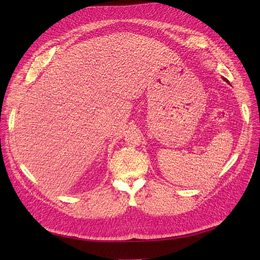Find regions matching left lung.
Wrapping results in <instances>:
<instances>
[{
	"mask_svg": "<svg viewBox=\"0 0 260 260\" xmlns=\"http://www.w3.org/2000/svg\"><path fill=\"white\" fill-rule=\"evenodd\" d=\"M223 79H224V81H226V82H228V83H229V80H226V79H225V78H223Z\"/></svg>",
	"mask_w": 260,
	"mask_h": 260,
	"instance_id": "8db88e82",
	"label": "left lung"
}]
</instances>
